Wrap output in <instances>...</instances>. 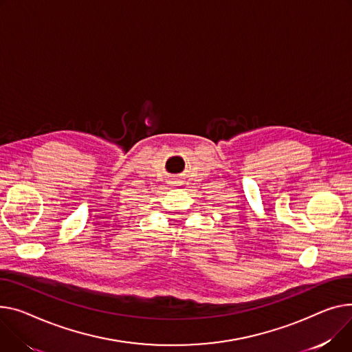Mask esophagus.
Masks as SVG:
<instances>
[{
	"label": "esophagus",
	"instance_id": "34e87169",
	"mask_svg": "<svg viewBox=\"0 0 352 352\" xmlns=\"http://www.w3.org/2000/svg\"><path fill=\"white\" fill-rule=\"evenodd\" d=\"M170 184H171V185H173V184H175V182H173V181H170Z\"/></svg>",
	"mask_w": 352,
	"mask_h": 352
}]
</instances>
